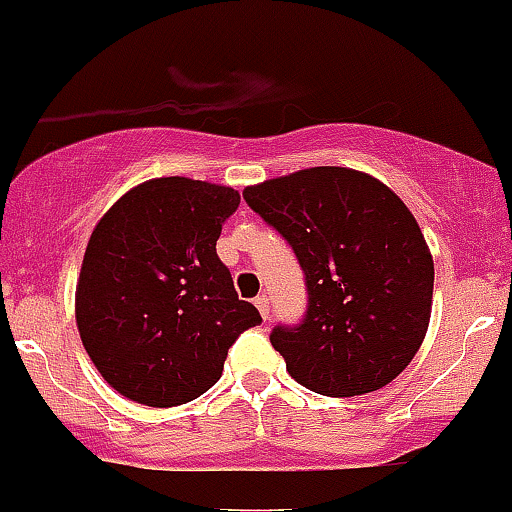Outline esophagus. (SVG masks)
I'll return each instance as SVG.
<instances>
[{
    "label": "esophagus",
    "instance_id": "obj_1",
    "mask_svg": "<svg viewBox=\"0 0 512 512\" xmlns=\"http://www.w3.org/2000/svg\"><path fill=\"white\" fill-rule=\"evenodd\" d=\"M253 304H256V309H259L261 319H264V321L271 319V314H269V296H266V294L256 296V299H253Z\"/></svg>",
    "mask_w": 512,
    "mask_h": 512
}]
</instances>
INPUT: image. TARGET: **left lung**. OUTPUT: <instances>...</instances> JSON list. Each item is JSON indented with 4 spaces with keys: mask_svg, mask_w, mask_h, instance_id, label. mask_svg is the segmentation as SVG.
Here are the masks:
<instances>
[{
    "mask_svg": "<svg viewBox=\"0 0 512 512\" xmlns=\"http://www.w3.org/2000/svg\"><path fill=\"white\" fill-rule=\"evenodd\" d=\"M294 248L309 311L271 344L311 392L382 389L415 359L430 326L435 264L402 198L374 175L319 165L243 188Z\"/></svg>",
    "mask_w": 512,
    "mask_h": 512,
    "instance_id": "obj_1",
    "label": "left lung"
}]
</instances>
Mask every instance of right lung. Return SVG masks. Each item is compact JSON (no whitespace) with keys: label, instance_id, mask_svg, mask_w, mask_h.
<instances>
[{"label":"right lung","instance_id":"right-lung-1","mask_svg":"<svg viewBox=\"0 0 512 512\" xmlns=\"http://www.w3.org/2000/svg\"><path fill=\"white\" fill-rule=\"evenodd\" d=\"M238 191L150 178L95 223L75 289L82 347L110 387L138 405L178 407L221 379L228 347L256 326L216 253Z\"/></svg>","mask_w":512,"mask_h":512}]
</instances>
